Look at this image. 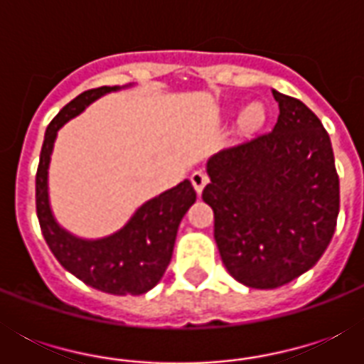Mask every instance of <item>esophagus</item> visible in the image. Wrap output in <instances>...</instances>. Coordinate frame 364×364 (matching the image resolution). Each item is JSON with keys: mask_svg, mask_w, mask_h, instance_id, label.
I'll list each match as a JSON object with an SVG mask.
<instances>
[{"mask_svg": "<svg viewBox=\"0 0 364 364\" xmlns=\"http://www.w3.org/2000/svg\"><path fill=\"white\" fill-rule=\"evenodd\" d=\"M191 181H193L194 191H196L198 194H202V191H204V187L208 185V181H210V179H208V176H205L204 171L196 170V171H193V176H191Z\"/></svg>", "mask_w": 364, "mask_h": 364, "instance_id": "34e87169", "label": "esophagus"}]
</instances>
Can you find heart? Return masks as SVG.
<instances>
[{
	"mask_svg": "<svg viewBox=\"0 0 364 364\" xmlns=\"http://www.w3.org/2000/svg\"><path fill=\"white\" fill-rule=\"evenodd\" d=\"M266 122V109L264 105L251 104L242 111V115L238 119V130L242 134H253V132L260 130L262 124Z\"/></svg>",
	"mask_w": 364,
	"mask_h": 364,
	"instance_id": "heart-1",
	"label": "heart"
}]
</instances>
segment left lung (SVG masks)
<instances>
[{"label": "left lung", "mask_w": 364, "mask_h": 364, "mask_svg": "<svg viewBox=\"0 0 364 364\" xmlns=\"http://www.w3.org/2000/svg\"><path fill=\"white\" fill-rule=\"evenodd\" d=\"M279 117L270 134L213 154L202 198L236 282L276 289L321 259L340 210L331 137L300 100L272 90Z\"/></svg>", "instance_id": "1"}]
</instances>
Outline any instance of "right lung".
I'll list each match as a JSON object with an SVG mask.
<instances>
[{"label":"right lung","mask_w":364,"mask_h":364,"mask_svg":"<svg viewBox=\"0 0 364 364\" xmlns=\"http://www.w3.org/2000/svg\"><path fill=\"white\" fill-rule=\"evenodd\" d=\"M128 87L132 85L100 87L71 100L45 132L36 177L37 219L53 255L81 282L109 294H143L162 279L171 260L179 223L196 202L193 183L185 179L143 202L124 227L104 238H79L56 221L48 196V166L60 128L98 98Z\"/></svg>","instance_id":"obj_1"}]
</instances>
